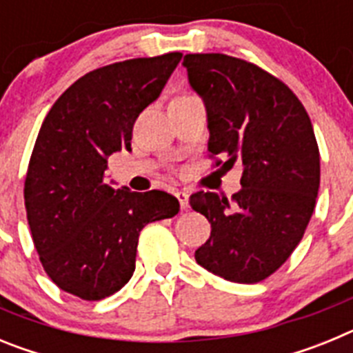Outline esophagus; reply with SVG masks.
<instances>
[{
	"label": "esophagus",
	"mask_w": 353,
	"mask_h": 353,
	"mask_svg": "<svg viewBox=\"0 0 353 353\" xmlns=\"http://www.w3.org/2000/svg\"><path fill=\"white\" fill-rule=\"evenodd\" d=\"M174 196H176V199H179L180 207H182V210H185L187 205H189V194H187L185 191H176L174 192Z\"/></svg>",
	"instance_id": "1"
}]
</instances>
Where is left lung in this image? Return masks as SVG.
<instances>
[{
  "instance_id": "obj_1",
  "label": "left lung",
  "mask_w": 353,
  "mask_h": 353,
  "mask_svg": "<svg viewBox=\"0 0 353 353\" xmlns=\"http://www.w3.org/2000/svg\"><path fill=\"white\" fill-rule=\"evenodd\" d=\"M183 67L207 108L208 157L244 170L232 199L203 191L189 199L212 226L194 258L228 281L260 283L288 260L313 215L320 152L310 114L283 81L245 60L185 54Z\"/></svg>"
}]
</instances>
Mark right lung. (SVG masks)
<instances>
[{"label": "right lung", "mask_w": 353, "mask_h": 353, "mask_svg": "<svg viewBox=\"0 0 353 353\" xmlns=\"http://www.w3.org/2000/svg\"><path fill=\"white\" fill-rule=\"evenodd\" d=\"M182 52L134 58L88 72L52 104L24 180L33 244L51 281L83 301L129 283L139 232L179 214L164 191L130 192L105 183L108 159L130 150L132 127L161 95Z\"/></svg>", "instance_id": "add662e5"}]
</instances>
